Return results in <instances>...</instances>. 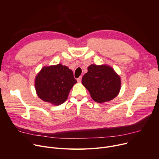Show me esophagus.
<instances>
[{
  "mask_svg": "<svg viewBox=\"0 0 159 159\" xmlns=\"http://www.w3.org/2000/svg\"><path fill=\"white\" fill-rule=\"evenodd\" d=\"M81 81H82V76L79 77L77 79V82H78L79 83H80Z\"/></svg>",
  "mask_w": 159,
  "mask_h": 159,
  "instance_id": "1",
  "label": "esophagus"
}]
</instances>
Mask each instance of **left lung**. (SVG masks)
<instances>
[{
    "label": "left lung",
    "mask_w": 159,
    "mask_h": 159,
    "mask_svg": "<svg viewBox=\"0 0 159 159\" xmlns=\"http://www.w3.org/2000/svg\"><path fill=\"white\" fill-rule=\"evenodd\" d=\"M82 79V85L96 102H108L116 98L121 89V78L107 65L91 64Z\"/></svg>",
    "instance_id": "obj_1"
}]
</instances>
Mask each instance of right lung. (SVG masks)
Returning <instances> with one entry per match:
<instances>
[{
    "label": "right lung",
    "mask_w": 159,
    "mask_h": 159,
    "mask_svg": "<svg viewBox=\"0 0 159 159\" xmlns=\"http://www.w3.org/2000/svg\"><path fill=\"white\" fill-rule=\"evenodd\" d=\"M76 83L72 70L60 63L43 67L34 80L38 96L55 106L67 99L70 90Z\"/></svg>",
    "instance_id": "add662e5"
}]
</instances>
